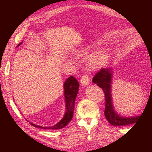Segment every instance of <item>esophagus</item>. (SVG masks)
Returning a JSON list of instances; mask_svg holds the SVG:
<instances>
[{
  "instance_id": "esophagus-1",
  "label": "esophagus",
  "mask_w": 152,
  "mask_h": 152,
  "mask_svg": "<svg viewBox=\"0 0 152 152\" xmlns=\"http://www.w3.org/2000/svg\"><path fill=\"white\" fill-rule=\"evenodd\" d=\"M81 83L82 86H87V85L89 84L90 83V78L88 76V74H84L82 76V77L81 78Z\"/></svg>"
}]
</instances>
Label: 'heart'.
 <instances>
[{"instance_id":"1","label":"heart","mask_w":152,"mask_h":152,"mask_svg":"<svg viewBox=\"0 0 152 152\" xmlns=\"http://www.w3.org/2000/svg\"><path fill=\"white\" fill-rule=\"evenodd\" d=\"M109 59V53L106 50L101 49L94 51L90 56L89 60L92 65L99 66L106 64Z\"/></svg>"}]
</instances>
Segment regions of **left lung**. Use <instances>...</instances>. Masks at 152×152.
Returning <instances> with one entry per match:
<instances>
[{
  "mask_svg": "<svg viewBox=\"0 0 152 152\" xmlns=\"http://www.w3.org/2000/svg\"><path fill=\"white\" fill-rule=\"evenodd\" d=\"M112 73L113 71L111 68L102 69L94 76L92 80L94 83H96L100 88H102L105 94L106 106L104 115L108 121L113 126H126V125L134 124L139 119L140 116H133V117H123L116 114V111H114L113 107L111 89Z\"/></svg>",
  "mask_w": 152,
  "mask_h": 152,
  "instance_id": "left-lung-1",
  "label": "left lung"
}]
</instances>
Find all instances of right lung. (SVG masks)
Returning a JSON list of instances; mask_svg holds the SVG:
<instances>
[{
    "mask_svg": "<svg viewBox=\"0 0 152 152\" xmlns=\"http://www.w3.org/2000/svg\"><path fill=\"white\" fill-rule=\"evenodd\" d=\"M21 43H19L18 46H20ZM78 88H79V83L77 80L74 76H70L66 79L64 82V96H65L66 102V112L64 117L58 124L52 126H40L38 125L33 124L31 123V125L37 127V128L44 129H61L65 127L71 120L72 119L73 115H74V110L75 105V100H76V96L78 92Z\"/></svg>",
    "mask_w": 152,
    "mask_h": 152,
    "instance_id": "1",
    "label": "right lung"
}]
</instances>
